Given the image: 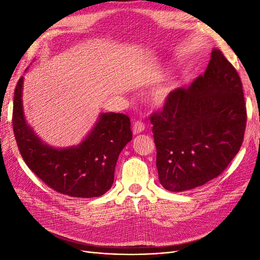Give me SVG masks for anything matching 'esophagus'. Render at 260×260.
Listing matches in <instances>:
<instances>
[{
  "label": "esophagus",
  "instance_id": "1",
  "mask_svg": "<svg viewBox=\"0 0 260 260\" xmlns=\"http://www.w3.org/2000/svg\"><path fill=\"white\" fill-rule=\"evenodd\" d=\"M144 129H145V124L141 120H137L135 122V124H133V127H132L133 133H135V135H139V133L143 132Z\"/></svg>",
  "mask_w": 260,
  "mask_h": 260
}]
</instances>
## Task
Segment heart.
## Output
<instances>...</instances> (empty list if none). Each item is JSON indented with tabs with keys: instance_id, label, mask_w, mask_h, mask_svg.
Here are the masks:
<instances>
[{
	"instance_id": "b5f03b06",
	"label": "heart",
	"mask_w": 260,
	"mask_h": 260,
	"mask_svg": "<svg viewBox=\"0 0 260 260\" xmlns=\"http://www.w3.org/2000/svg\"><path fill=\"white\" fill-rule=\"evenodd\" d=\"M169 86H164V88L159 89L155 93L154 95V101L156 103H161V102L165 100V98L167 96V94L169 93Z\"/></svg>"
}]
</instances>
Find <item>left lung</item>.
I'll return each mask as SVG.
<instances>
[{"instance_id": "obj_1", "label": "left lung", "mask_w": 260, "mask_h": 260, "mask_svg": "<svg viewBox=\"0 0 260 260\" xmlns=\"http://www.w3.org/2000/svg\"><path fill=\"white\" fill-rule=\"evenodd\" d=\"M149 119L160 184L172 192L205 184L222 174L242 146L247 114L241 78L214 49L204 75L171 91Z\"/></svg>"}]
</instances>
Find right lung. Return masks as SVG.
Wrapping results in <instances>:
<instances>
[{
	"instance_id": "1",
	"label": "right lung",
	"mask_w": 260,
	"mask_h": 260,
	"mask_svg": "<svg viewBox=\"0 0 260 260\" xmlns=\"http://www.w3.org/2000/svg\"><path fill=\"white\" fill-rule=\"evenodd\" d=\"M20 77L14 93L13 130L27 166L49 187L73 198H99L112 187L122 148L132 140L130 118L102 114L95 127L79 145L56 149L43 144L26 122Z\"/></svg>"
}]
</instances>
